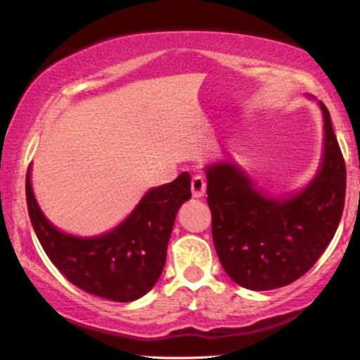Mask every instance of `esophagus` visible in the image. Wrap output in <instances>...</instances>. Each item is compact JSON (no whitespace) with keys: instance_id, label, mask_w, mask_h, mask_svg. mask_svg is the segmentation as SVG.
<instances>
[{"instance_id":"esophagus-1","label":"esophagus","mask_w":360,"mask_h":360,"mask_svg":"<svg viewBox=\"0 0 360 360\" xmlns=\"http://www.w3.org/2000/svg\"><path fill=\"white\" fill-rule=\"evenodd\" d=\"M205 191H206V181L203 176H194L193 181H191V193L194 198H201L205 196Z\"/></svg>"}]
</instances>
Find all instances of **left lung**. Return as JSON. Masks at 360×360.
<instances>
[{
    "label": "left lung",
    "mask_w": 360,
    "mask_h": 360,
    "mask_svg": "<svg viewBox=\"0 0 360 360\" xmlns=\"http://www.w3.org/2000/svg\"><path fill=\"white\" fill-rule=\"evenodd\" d=\"M323 154L313 179L272 196L233 160L205 167L212 235L221 267L252 291L283 288L311 269L337 232L345 203V162L326 106Z\"/></svg>",
    "instance_id": "8db88e82"
}]
</instances>
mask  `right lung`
Masks as SVG:
<instances>
[{
  "instance_id": "obj_1",
  "label": "right lung",
  "mask_w": 360,
  "mask_h": 360,
  "mask_svg": "<svg viewBox=\"0 0 360 360\" xmlns=\"http://www.w3.org/2000/svg\"><path fill=\"white\" fill-rule=\"evenodd\" d=\"M30 169L25 183L28 214L53 266L74 286L100 298L128 303L147 295L166 266L176 214L191 198L188 172L172 183L148 189L115 229L94 237H79L62 232L45 217L32 189Z\"/></svg>"
}]
</instances>
